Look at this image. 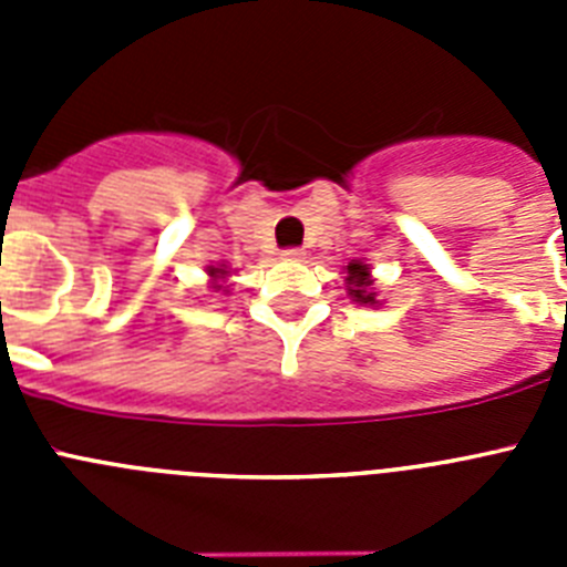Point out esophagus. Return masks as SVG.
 Wrapping results in <instances>:
<instances>
[{"label":"esophagus","instance_id":"esophagus-1","mask_svg":"<svg viewBox=\"0 0 567 567\" xmlns=\"http://www.w3.org/2000/svg\"><path fill=\"white\" fill-rule=\"evenodd\" d=\"M284 258H287V260H300V258H303V249H300V247L284 249Z\"/></svg>","mask_w":567,"mask_h":567}]
</instances>
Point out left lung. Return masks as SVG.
<instances>
[{
  "label": "left lung",
  "instance_id": "8db88e82",
  "mask_svg": "<svg viewBox=\"0 0 567 567\" xmlns=\"http://www.w3.org/2000/svg\"><path fill=\"white\" fill-rule=\"evenodd\" d=\"M349 295H352L358 303H378L374 300V289H372V280H369V267L365 264H360V260H354V264H349Z\"/></svg>",
  "mask_w": 567,
  "mask_h": 567
}]
</instances>
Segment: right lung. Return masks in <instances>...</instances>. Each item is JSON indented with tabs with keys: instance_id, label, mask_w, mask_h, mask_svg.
Instances as JSON below:
<instances>
[{
	"instance_id": "add662e5",
	"label": "right lung",
	"mask_w": 567,
	"mask_h": 567,
	"mask_svg": "<svg viewBox=\"0 0 567 567\" xmlns=\"http://www.w3.org/2000/svg\"><path fill=\"white\" fill-rule=\"evenodd\" d=\"M209 275H213V278H227V269H215V267H209ZM213 289H221V284H215Z\"/></svg>"
}]
</instances>
